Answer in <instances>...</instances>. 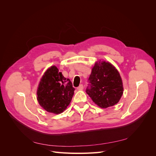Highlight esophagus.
Segmentation results:
<instances>
[{
	"label": "esophagus",
	"instance_id": "34e87169",
	"mask_svg": "<svg viewBox=\"0 0 156 156\" xmlns=\"http://www.w3.org/2000/svg\"><path fill=\"white\" fill-rule=\"evenodd\" d=\"M84 88V87L83 84H80V85L77 88V90H83Z\"/></svg>",
	"mask_w": 156,
	"mask_h": 156
}]
</instances>
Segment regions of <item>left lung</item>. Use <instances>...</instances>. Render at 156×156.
Segmentation results:
<instances>
[{"label":"left lung","mask_w":156,"mask_h":156,"mask_svg":"<svg viewBox=\"0 0 156 156\" xmlns=\"http://www.w3.org/2000/svg\"><path fill=\"white\" fill-rule=\"evenodd\" d=\"M86 92L101 108L115 105L123 94V84L117 69L109 63L96 62L88 78Z\"/></svg>","instance_id":"left-lung-1"}]
</instances>
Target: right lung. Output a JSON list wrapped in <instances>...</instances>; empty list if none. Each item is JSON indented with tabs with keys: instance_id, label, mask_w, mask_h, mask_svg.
Wrapping results in <instances>:
<instances>
[{
	"instance_id": "add662e5",
	"label": "right lung",
	"mask_w": 156,
	"mask_h": 156,
	"mask_svg": "<svg viewBox=\"0 0 156 156\" xmlns=\"http://www.w3.org/2000/svg\"><path fill=\"white\" fill-rule=\"evenodd\" d=\"M75 88L56 66H51L42 77L37 91V99L45 111L55 114L62 112L69 105Z\"/></svg>"
}]
</instances>
